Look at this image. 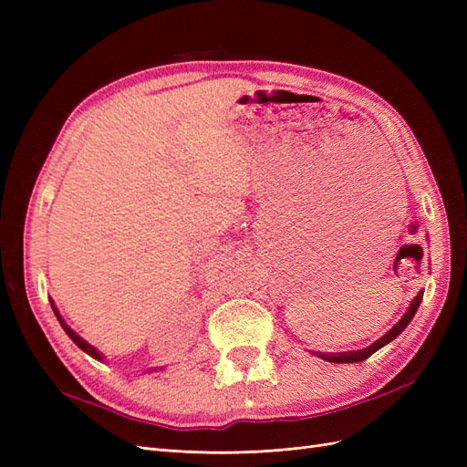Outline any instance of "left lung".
<instances>
[{
	"instance_id": "8db88e82",
	"label": "left lung",
	"mask_w": 467,
	"mask_h": 467,
	"mask_svg": "<svg viewBox=\"0 0 467 467\" xmlns=\"http://www.w3.org/2000/svg\"><path fill=\"white\" fill-rule=\"evenodd\" d=\"M422 294H425V290H420L415 298H413V302L409 304V307H407V312L403 314V317L393 325V327L384 335V337H379L378 341H374L370 347H366V348H360V350H348V352H327V355H325V352H314L316 357H319L321 360H327V362H335V364H352V362H362V360H366L368 357H372L376 350H379L381 347H386L388 343H391L395 337H398L409 323H411V319L415 317V314H417V309H419V306H420V300H422Z\"/></svg>"
}]
</instances>
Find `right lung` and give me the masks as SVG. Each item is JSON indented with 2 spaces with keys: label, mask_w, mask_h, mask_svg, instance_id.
I'll return each instance as SVG.
<instances>
[{
  "label": "right lung",
  "mask_w": 467,
  "mask_h": 467,
  "mask_svg": "<svg viewBox=\"0 0 467 467\" xmlns=\"http://www.w3.org/2000/svg\"><path fill=\"white\" fill-rule=\"evenodd\" d=\"M50 306H52V309H54V316L58 317V321H60V325H62V329L67 333V337L72 338V341H74V343H76V345H78V347H79L83 352H88V355H89V357H93L95 360H101V362H103V360H105L103 352H99V350H97L93 345H89V343L86 341V338H81V337H79V335H78V333H76L72 327H69V325L64 321V317L60 316L58 307H56L54 300H50ZM153 370H155V368H153ZM160 370H161V368H160Z\"/></svg>",
  "instance_id": "right-lung-1"
}]
</instances>
